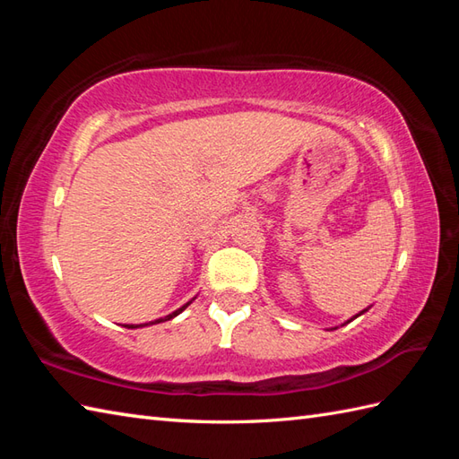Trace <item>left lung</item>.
<instances>
[{"label": "left lung", "mask_w": 459, "mask_h": 459, "mask_svg": "<svg viewBox=\"0 0 459 459\" xmlns=\"http://www.w3.org/2000/svg\"><path fill=\"white\" fill-rule=\"evenodd\" d=\"M365 311H368V307H367V309H363V311H360V314H357V316H353V317H351L349 321H353V319H357L359 316H363V314H365ZM349 321H347V324H349ZM335 329H337V327H335Z\"/></svg>", "instance_id": "8db88e82"}]
</instances>
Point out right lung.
I'll list each match as a JSON object with an SVG mask.
<instances>
[{
  "instance_id": "right-lung-1",
  "label": "right lung",
  "mask_w": 459,
  "mask_h": 459,
  "mask_svg": "<svg viewBox=\"0 0 459 459\" xmlns=\"http://www.w3.org/2000/svg\"><path fill=\"white\" fill-rule=\"evenodd\" d=\"M195 299V298H193ZM191 299V301H193ZM191 301H187V304H183L179 309H175V311H171V314L169 316H165V317H160V319H153V321H148V324H140V325H124V327H128V329H138V327H148V325H155V324H161V321H168V319H173L175 316H179L181 314V311L185 309V307H187L189 304H191Z\"/></svg>"
}]
</instances>
